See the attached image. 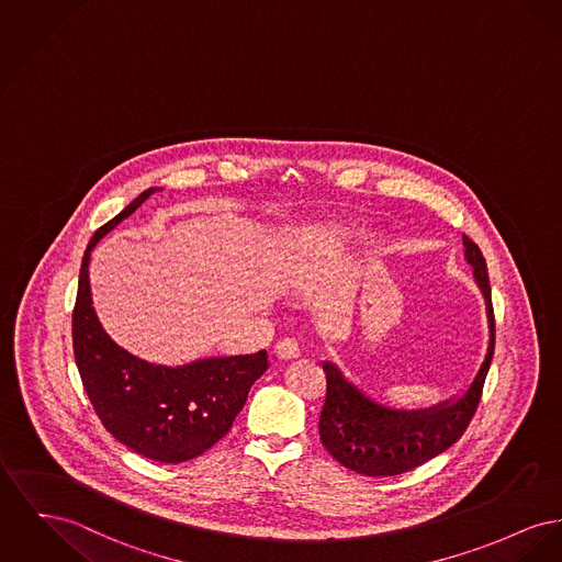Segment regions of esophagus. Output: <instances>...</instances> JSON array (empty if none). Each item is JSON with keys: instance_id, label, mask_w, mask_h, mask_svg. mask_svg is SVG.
<instances>
[{"instance_id": "1", "label": "esophagus", "mask_w": 562, "mask_h": 562, "mask_svg": "<svg viewBox=\"0 0 562 562\" xmlns=\"http://www.w3.org/2000/svg\"><path fill=\"white\" fill-rule=\"evenodd\" d=\"M276 355H278L280 359H284V361H291V359H297L299 355H301V350H299V344L295 339L284 337V339H280V341L276 344Z\"/></svg>"}]
</instances>
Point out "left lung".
Segmentation results:
<instances>
[{
    "instance_id": "left-lung-1",
    "label": "left lung",
    "mask_w": 562,
    "mask_h": 562,
    "mask_svg": "<svg viewBox=\"0 0 562 562\" xmlns=\"http://www.w3.org/2000/svg\"><path fill=\"white\" fill-rule=\"evenodd\" d=\"M464 261L484 297L488 346L471 384L454 398L425 409H395L357 389L335 363L325 361L327 396L321 412V441L330 457L350 471L369 477L398 475L446 452L461 437L482 396L495 350V314L488 269L477 244L462 235Z\"/></svg>"
}]
</instances>
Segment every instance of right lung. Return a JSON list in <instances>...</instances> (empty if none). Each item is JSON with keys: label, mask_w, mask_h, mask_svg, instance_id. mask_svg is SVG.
Here are the masks:
<instances>
[{"label": "right lung", "mask_w": 562, "mask_h": 562, "mask_svg": "<svg viewBox=\"0 0 562 562\" xmlns=\"http://www.w3.org/2000/svg\"><path fill=\"white\" fill-rule=\"evenodd\" d=\"M155 191L161 189L139 193L91 237L80 265L71 339L76 367L103 427L139 457L176 464L203 454L229 432L269 363L265 350L178 367L148 363L101 327L89 282L91 250Z\"/></svg>", "instance_id": "add662e5"}]
</instances>
